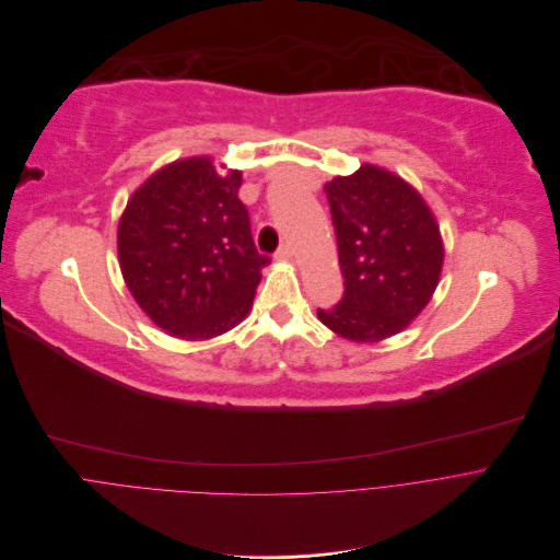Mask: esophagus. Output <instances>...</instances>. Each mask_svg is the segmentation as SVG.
Segmentation results:
<instances>
[{
    "instance_id": "obj_1",
    "label": "esophagus",
    "mask_w": 560,
    "mask_h": 560,
    "mask_svg": "<svg viewBox=\"0 0 560 560\" xmlns=\"http://www.w3.org/2000/svg\"><path fill=\"white\" fill-rule=\"evenodd\" d=\"M291 258H293L291 245H280V249L276 252V260H291Z\"/></svg>"
}]
</instances>
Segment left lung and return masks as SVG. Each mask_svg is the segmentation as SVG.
Segmentation results:
<instances>
[{
    "mask_svg": "<svg viewBox=\"0 0 560 560\" xmlns=\"http://www.w3.org/2000/svg\"><path fill=\"white\" fill-rule=\"evenodd\" d=\"M338 238L345 295L317 317L353 342L404 330L432 298L443 245L423 198L399 176L362 165L324 185Z\"/></svg>",
    "mask_w": 560,
    "mask_h": 560,
    "instance_id": "obj_1",
    "label": "left lung"
}]
</instances>
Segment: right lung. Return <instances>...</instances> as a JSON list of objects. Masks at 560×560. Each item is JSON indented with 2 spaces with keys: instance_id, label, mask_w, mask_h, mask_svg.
<instances>
[{
  "instance_id": "obj_1",
  "label": "right lung",
  "mask_w": 560,
  "mask_h": 560,
  "mask_svg": "<svg viewBox=\"0 0 560 560\" xmlns=\"http://www.w3.org/2000/svg\"><path fill=\"white\" fill-rule=\"evenodd\" d=\"M243 174L218 176L211 159L176 161L150 176L119 222V262L139 306L183 340H209L252 308L260 269Z\"/></svg>"
}]
</instances>
